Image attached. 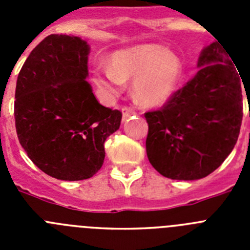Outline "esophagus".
I'll list each match as a JSON object with an SVG mask.
<instances>
[{
	"mask_svg": "<svg viewBox=\"0 0 250 250\" xmlns=\"http://www.w3.org/2000/svg\"><path fill=\"white\" fill-rule=\"evenodd\" d=\"M135 114H136L135 110L130 109V107H124L123 109V121L127 120L130 116H132V115H135Z\"/></svg>",
	"mask_w": 250,
	"mask_h": 250,
	"instance_id": "34e87169",
	"label": "esophagus"
}]
</instances>
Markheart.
<instances>
[{"instance_id": "obj_1", "label": "heart", "mask_w": 250, "mask_h": 250, "mask_svg": "<svg viewBox=\"0 0 250 250\" xmlns=\"http://www.w3.org/2000/svg\"><path fill=\"white\" fill-rule=\"evenodd\" d=\"M109 65L96 66L92 81L105 96H116L127 80L140 103L159 105L173 95L182 76V61L160 45H140L115 52Z\"/></svg>"}]
</instances>
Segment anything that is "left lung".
<instances>
[{"mask_svg":"<svg viewBox=\"0 0 250 250\" xmlns=\"http://www.w3.org/2000/svg\"><path fill=\"white\" fill-rule=\"evenodd\" d=\"M219 41L204 48L199 71L160 110L145 112L146 154L165 178L196 180L223 164L237 144L243 118L240 74Z\"/></svg>","mask_w":250,"mask_h":250,"instance_id":"1","label":"left lung"}]
</instances>
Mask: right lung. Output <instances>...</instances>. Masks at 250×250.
Listing matches in <instances>:
<instances>
[{
  "instance_id": "add662e5",
  "label": "right lung",
  "mask_w": 250,
  "mask_h": 250,
  "mask_svg": "<svg viewBox=\"0 0 250 250\" xmlns=\"http://www.w3.org/2000/svg\"><path fill=\"white\" fill-rule=\"evenodd\" d=\"M90 46L77 36L50 35L17 77L15 123L21 146L39 169L60 180H83L104 164V143L123 115L101 105L86 77Z\"/></svg>"
}]
</instances>
